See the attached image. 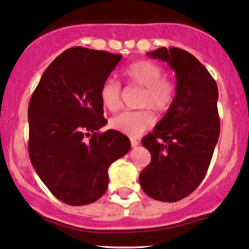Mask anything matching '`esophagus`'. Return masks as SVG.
Instances as JSON below:
<instances>
[{"label": "esophagus", "mask_w": 249, "mask_h": 249, "mask_svg": "<svg viewBox=\"0 0 249 249\" xmlns=\"http://www.w3.org/2000/svg\"><path fill=\"white\" fill-rule=\"evenodd\" d=\"M131 145H132V147H136L139 145V142L136 141V139H131Z\"/></svg>", "instance_id": "esophagus-1"}]
</instances>
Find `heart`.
<instances>
[{"label":"heart","instance_id":"obj_1","mask_svg":"<svg viewBox=\"0 0 249 249\" xmlns=\"http://www.w3.org/2000/svg\"><path fill=\"white\" fill-rule=\"evenodd\" d=\"M124 76L130 84L142 88L139 107L137 111H123L110 119V126L130 137L150 128L154 123V115L150 107L158 112H166L176 98V85L167 77L162 76V69L152 61L134 62L124 70ZM99 99L108 111H116L122 103V88L115 79H107L99 89Z\"/></svg>","mask_w":249,"mask_h":249}]
</instances>
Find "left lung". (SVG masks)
Listing matches in <instances>:
<instances>
[{
    "label": "left lung",
    "instance_id": "8db88e82",
    "mask_svg": "<svg viewBox=\"0 0 249 249\" xmlns=\"http://www.w3.org/2000/svg\"><path fill=\"white\" fill-rule=\"evenodd\" d=\"M166 62L177 78L170 110L142 141L151 162L139 182L150 198L176 202L190 196L204 179L220 133L218 87L206 68L178 48L147 53Z\"/></svg>",
    "mask_w": 249,
    "mask_h": 249
}]
</instances>
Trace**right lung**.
<instances>
[{
  "mask_svg": "<svg viewBox=\"0 0 249 249\" xmlns=\"http://www.w3.org/2000/svg\"><path fill=\"white\" fill-rule=\"evenodd\" d=\"M122 55L71 48L43 72L28 107L29 157L57 199L72 206L107 192V168L126 154L130 139L116 130L98 133L107 121L99 89ZM91 136L89 141L85 136Z\"/></svg>",
  "mask_w": 249,
  "mask_h": 249,
  "instance_id": "add662e5",
  "label": "right lung"
}]
</instances>
